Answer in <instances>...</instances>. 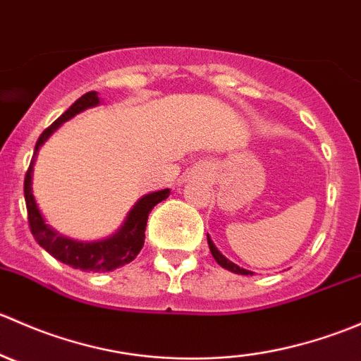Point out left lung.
I'll return each instance as SVG.
<instances>
[{
	"instance_id": "8db88e82",
	"label": "left lung",
	"mask_w": 361,
	"mask_h": 361,
	"mask_svg": "<svg viewBox=\"0 0 361 361\" xmlns=\"http://www.w3.org/2000/svg\"><path fill=\"white\" fill-rule=\"evenodd\" d=\"M207 245H209V251H211V255H213V258H214V260L218 262V265H221V267H224V269H227V271H231V272H235V274H243V276H253V272H251V271H246V269H243V267H239V265H235L234 262L227 260V258H225L224 255H221L220 251H218L216 246L213 245V241H211V238H209V235H207Z\"/></svg>"
}]
</instances>
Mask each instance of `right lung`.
<instances>
[{
  "label": "right lung",
  "mask_w": 361,
  "mask_h": 361,
  "mask_svg": "<svg viewBox=\"0 0 361 361\" xmlns=\"http://www.w3.org/2000/svg\"><path fill=\"white\" fill-rule=\"evenodd\" d=\"M101 101L97 97V92H87L82 97L75 101L71 106L68 108L56 122L50 127H47L42 133V136L38 137L35 147V154H32L31 164H29V169L25 173L24 180V197H25V207H27V220H29V228H31V234L35 235L36 243L42 246L43 250L49 251L54 258L61 260L63 264L71 265L73 269H80V271H92V272H106L113 271V269H118L122 265L129 264L134 258L137 257L141 248L145 245V228H147L148 214L154 209V206H157L159 202H162L164 199L169 197V188H164V190L152 192V194L143 195L136 204L133 206V209L127 214L126 221L122 224V227L110 235L106 239H101V241L94 243H82L75 241V239H69L61 235L59 232L54 231L52 227L45 224L42 213H39L38 206H36L35 195H32V166H35L36 155H38L39 147L63 126L64 122L69 118H73L75 115H78L80 111L87 110V108L97 106Z\"/></svg>",
  "instance_id": "right-lung-1"
}]
</instances>
